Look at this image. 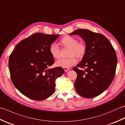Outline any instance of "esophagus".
<instances>
[{"instance_id":"34e87169","label":"esophagus","mask_w":125,"mask_h":125,"mask_svg":"<svg viewBox=\"0 0 125 125\" xmlns=\"http://www.w3.org/2000/svg\"><path fill=\"white\" fill-rule=\"evenodd\" d=\"M63 69H64V71H65V72H68V71H69V70L70 69V68H65V67L63 68Z\"/></svg>"}]
</instances>
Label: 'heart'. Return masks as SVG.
<instances>
[{"label":"heart","instance_id":"heart-1","mask_svg":"<svg viewBox=\"0 0 125 125\" xmlns=\"http://www.w3.org/2000/svg\"><path fill=\"white\" fill-rule=\"evenodd\" d=\"M60 44L62 47L69 49L68 56L69 57L57 60L56 62L57 67L69 68L77 63L76 57L79 59H82L87 53V47L85 43L83 42H78L77 39L73 36L65 35L63 37L60 41ZM49 51L53 58H60V50L56 44H51Z\"/></svg>","mask_w":125,"mask_h":125}]
</instances>
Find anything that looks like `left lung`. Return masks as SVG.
<instances>
[{
	"instance_id": "left-lung-1",
	"label": "left lung",
	"mask_w": 125,
	"mask_h": 125,
	"mask_svg": "<svg viewBox=\"0 0 125 125\" xmlns=\"http://www.w3.org/2000/svg\"><path fill=\"white\" fill-rule=\"evenodd\" d=\"M83 39L87 53L76 67V91L85 98L97 96L108 88L114 78L117 65L115 51L109 40L101 33L88 29H77L70 34Z\"/></svg>"
}]
</instances>
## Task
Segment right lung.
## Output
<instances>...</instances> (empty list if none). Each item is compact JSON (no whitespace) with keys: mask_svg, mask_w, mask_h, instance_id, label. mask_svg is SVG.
Instances as JSON below:
<instances>
[{"mask_svg":"<svg viewBox=\"0 0 125 125\" xmlns=\"http://www.w3.org/2000/svg\"><path fill=\"white\" fill-rule=\"evenodd\" d=\"M59 35L35 33L21 40L10 56L9 68L12 83L28 98L42 101L55 92V81L64 70L49 69L55 62L49 48Z\"/></svg>","mask_w":125,"mask_h":125,"instance_id":"1","label":"right lung"}]
</instances>
